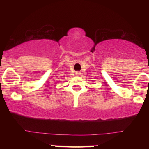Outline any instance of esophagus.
Masks as SVG:
<instances>
[{
  "label": "esophagus",
  "instance_id": "obj_1",
  "mask_svg": "<svg viewBox=\"0 0 149 149\" xmlns=\"http://www.w3.org/2000/svg\"><path fill=\"white\" fill-rule=\"evenodd\" d=\"M76 75H77V76H79L80 73H76Z\"/></svg>",
  "mask_w": 149,
  "mask_h": 149
}]
</instances>
